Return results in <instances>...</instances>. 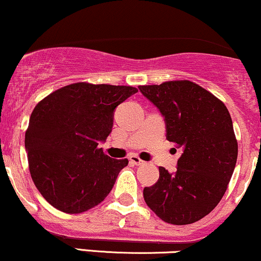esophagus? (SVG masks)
Segmentation results:
<instances>
[{"label": "esophagus", "instance_id": "obj_1", "mask_svg": "<svg viewBox=\"0 0 261 261\" xmlns=\"http://www.w3.org/2000/svg\"><path fill=\"white\" fill-rule=\"evenodd\" d=\"M128 160H130V162L134 164V166H141V164L145 163V162L141 160L139 155L136 154H131L130 157H128Z\"/></svg>", "mask_w": 261, "mask_h": 261}]
</instances>
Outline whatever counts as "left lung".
<instances>
[{
	"instance_id": "left-lung-1",
	"label": "left lung",
	"mask_w": 261,
	"mask_h": 261,
	"mask_svg": "<svg viewBox=\"0 0 261 261\" xmlns=\"http://www.w3.org/2000/svg\"><path fill=\"white\" fill-rule=\"evenodd\" d=\"M139 89L164 118L167 140L180 148L175 172L160 167L158 181L143 189L145 201L164 222H196L221 201L234 170L238 145L228 110L190 81Z\"/></svg>"
}]
</instances>
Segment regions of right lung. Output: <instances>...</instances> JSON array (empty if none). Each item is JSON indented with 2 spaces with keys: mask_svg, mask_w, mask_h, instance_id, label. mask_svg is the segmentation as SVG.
I'll return each instance as SVG.
<instances>
[{
  "mask_svg": "<svg viewBox=\"0 0 261 261\" xmlns=\"http://www.w3.org/2000/svg\"><path fill=\"white\" fill-rule=\"evenodd\" d=\"M135 93L130 86L74 83L34 108L25 151L33 181L50 205L81 214L108 196L128 161L110 158L98 145L112 133L116 107Z\"/></svg>",
  "mask_w": 261,
  "mask_h": 261,
  "instance_id": "add662e5",
  "label": "right lung"
}]
</instances>
